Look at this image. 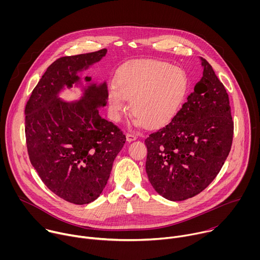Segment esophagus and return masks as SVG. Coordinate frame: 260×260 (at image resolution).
Wrapping results in <instances>:
<instances>
[{
  "label": "esophagus",
  "instance_id": "1",
  "mask_svg": "<svg viewBox=\"0 0 260 260\" xmlns=\"http://www.w3.org/2000/svg\"><path fill=\"white\" fill-rule=\"evenodd\" d=\"M137 139V136L133 135V134H126V141L127 142H132V141H135Z\"/></svg>",
  "mask_w": 260,
  "mask_h": 260
}]
</instances>
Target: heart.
<instances>
[{
  "label": "heart",
  "mask_w": 260,
  "mask_h": 260,
  "mask_svg": "<svg viewBox=\"0 0 260 260\" xmlns=\"http://www.w3.org/2000/svg\"><path fill=\"white\" fill-rule=\"evenodd\" d=\"M188 79L185 72L156 59L131 61L119 69L115 85L108 87L109 114L120 121L131 101V111L137 125L159 128L178 114L187 94Z\"/></svg>",
  "instance_id": "b5f03b06"
}]
</instances>
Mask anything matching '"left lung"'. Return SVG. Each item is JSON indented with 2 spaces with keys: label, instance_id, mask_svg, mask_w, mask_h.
Segmentation results:
<instances>
[{
  "label": "left lung",
  "instance_id": "left-lung-1",
  "mask_svg": "<svg viewBox=\"0 0 260 260\" xmlns=\"http://www.w3.org/2000/svg\"><path fill=\"white\" fill-rule=\"evenodd\" d=\"M176 117L146 140V173L155 191L169 201L190 199L216 178L234 137L230 99L211 64Z\"/></svg>",
  "mask_w": 260,
  "mask_h": 260
}]
</instances>
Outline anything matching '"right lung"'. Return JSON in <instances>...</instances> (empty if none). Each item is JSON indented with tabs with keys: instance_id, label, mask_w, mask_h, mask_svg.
<instances>
[{
	"instance_id": "right-lung-1",
	"label": "right lung",
	"mask_w": 260,
	"mask_h": 260,
	"mask_svg": "<svg viewBox=\"0 0 260 260\" xmlns=\"http://www.w3.org/2000/svg\"><path fill=\"white\" fill-rule=\"evenodd\" d=\"M107 49L59 57L34 88L25 106V139L31 166L46 186L60 199L76 205L96 200L103 192L113 161L125 136L102 118L99 108L107 104V84H89L76 102L58 93L80 84L78 72L100 61ZM90 77H85L90 82Z\"/></svg>"
}]
</instances>
